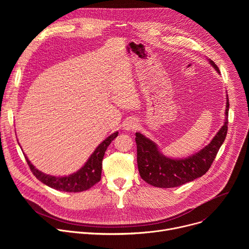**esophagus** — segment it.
I'll return each instance as SVG.
<instances>
[{
    "label": "esophagus",
    "mask_w": 249,
    "mask_h": 249,
    "mask_svg": "<svg viewBox=\"0 0 249 249\" xmlns=\"http://www.w3.org/2000/svg\"><path fill=\"white\" fill-rule=\"evenodd\" d=\"M137 126H138V123H137L136 119H134V118H129L123 123V128L127 131L135 130V129H137Z\"/></svg>",
    "instance_id": "1"
}]
</instances>
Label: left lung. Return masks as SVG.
Here are the masks:
<instances>
[{"label": "left lung", "mask_w": 249, "mask_h": 249, "mask_svg": "<svg viewBox=\"0 0 249 249\" xmlns=\"http://www.w3.org/2000/svg\"><path fill=\"white\" fill-rule=\"evenodd\" d=\"M210 64L220 74V70L212 60ZM229 97L227 95L226 120L211 143L200 152L180 160L163 156L152 140L143 134L136 133L137 162L142 179L160 188H172L193 181L204 175L216 159L228 133Z\"/></svg>", "instance_id": "left-lung-1"}]
</instances>
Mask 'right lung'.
<instances>
[{
  "instance_id": "add662e5",
  "label": "right lung",
  "mask_w": 249,
  "mask_h": 249,
  "mask_svg": "<svg viewBox=\"0 0 249 249\" xmlns=\"http://www.w3.org/2000/svg\"><path fill=\"white\" fill-rule=\"evenodd\" d=\"M117 136H118V132H115L111 134L109 137L106 138L101 144L98 145L95 151L91 154V156L89 157L88 161L85 163V165L77 172L70 174L68 176H53V175L45 174L39 171L37 168H35L32 165V163L28 160L25 155H24V158L33 175L42 183L59 191L82 192L89 189L100 180L102 160H103L105 151Z\"/></svg>"
}]
</instances>
